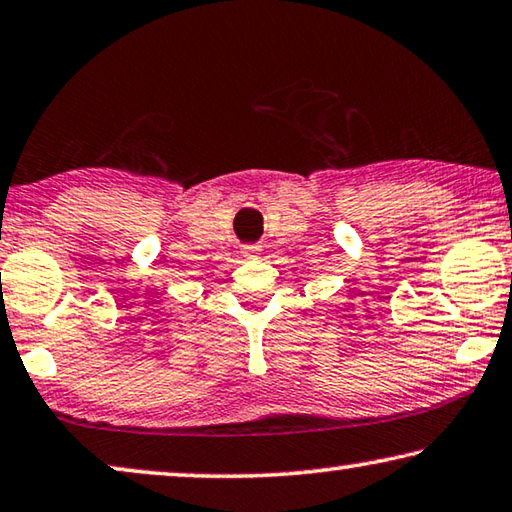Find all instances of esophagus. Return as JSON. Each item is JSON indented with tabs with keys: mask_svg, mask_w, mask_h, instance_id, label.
Returning a JSON list of instances; mask_svg holds the SVG:
<instances>
[{
	"mask_svg": "<svg viewBox=\"0 0 512 512\" xmlns=\"http://www.w3.org/2000/svg\"><path fill=\"white\" fill-rule=\"evenodd\" d=\"M258 254H261V247H258V245H245V247H242V256H245V258H256Z\"/></svg>",
	"mask_w": 512,
	"mask_h": 512,
	"instance_id": "obj_1",
	"label": "esophagus"
}]
</instances>
